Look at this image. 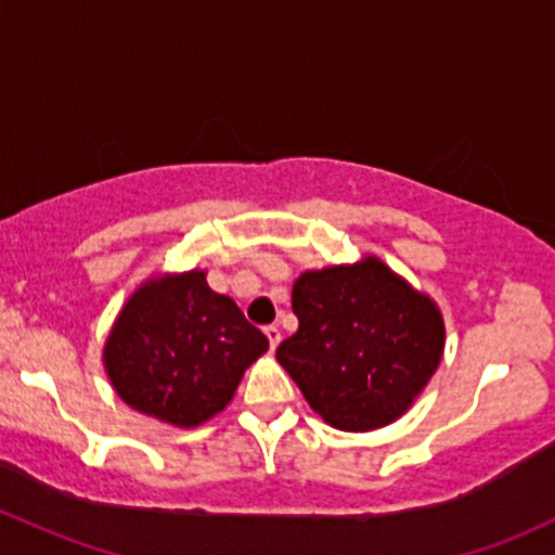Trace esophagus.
Instances as JSON below:
<instances>
[{
  "label": "esophagus",
  "instance_id": "esophagus-1",
  "mask_svg": "<svg viewBox=\"0 0 555 555\" xmlns=\"http://www.w3.org/2000/svg\"><path fill=\"white\" fill-rule=\"evenodd\" d=\"M266 337H268V345H271V350H276L279 343H282V332H279V326H266Z\"/></svg>",
  "mask_w": 555,
  "mask_h": 555
}]
</instances>
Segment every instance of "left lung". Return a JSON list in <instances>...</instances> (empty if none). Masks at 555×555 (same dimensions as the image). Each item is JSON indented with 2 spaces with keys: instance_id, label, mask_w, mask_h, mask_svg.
Segmentation results:
<instances>
[{
  "instance_id": "1",
  "label": "left lung",
  "mask_w": 555,
  "mask_h": 555,
  "mask_svg": "<svg viewBox=\"0 0 555 555\" xmlns=\"http://www.w3.org/2000/svg\"><path fill=\"white\" fill-rule=\"evenodd\" d=\"M297 332L276 361L334 429L398 422L446 352V321L426 292L376 255L302 271L292 284Z\"/></svg>"
}]
</instances>
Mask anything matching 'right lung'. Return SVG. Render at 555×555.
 I'll use <instances>...</instances> for the list:
<instances>
[{"label":"right lung","instance_id":"obj_1","mask_svg":"<svg viewBox=\"0 0 555 555\" xmlns=\"http://www.w3.org/2000/svg\"><path fill=\"white\" fill-rule=\"evenodd\" d=\"M208 273L144 279L115 315L102 363L115 395L157 422L192 429L231 403L245 371L268 350L263 332Z\"/></svg>","mask_w":555,"mask_h":555}]
</instances>
